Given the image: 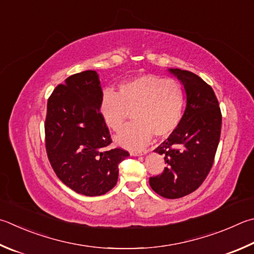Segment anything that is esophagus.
Wrapping results in <instances>:
<instances>
[{
	"instance_id": "34e87169",
	"label": "esophagus",
	"mask_w": 254,
	"mask_h": 254,
	"mask_svg": "<svg viewBox=\"0 0 254 254\" xmlns=\"http://www.w3.org/2000/svg\"><path fill=\"white\" fill-rule=\"evenodd\" d=\"M147 150H144V151H131L130 154L131 156H140V155H145L147 153Z\"/></svg>"
}]
</instances>
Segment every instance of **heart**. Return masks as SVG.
I'll return each instance as SVG.
<instances>
[{"label": "heart", "instance_id": "b5f03b06", "mask_svg": "<svg viewBox=\"0 0 254 254\" xmlns=\"http://www.w3.org/2000/svg\"><path fill=\"white\" fill-rule=\"evenodd\" d=\"M184 93L174 79L154 74L139 75L122 83L119 93L104 91L100 103L101 115L109 128L121 131L133 111L134 122L115 136L117 144L139 150L152 135L164 137L177 128L182 119Z\"/></svg>", "mask_w": 254, "mask_h": 254}]
</instances>
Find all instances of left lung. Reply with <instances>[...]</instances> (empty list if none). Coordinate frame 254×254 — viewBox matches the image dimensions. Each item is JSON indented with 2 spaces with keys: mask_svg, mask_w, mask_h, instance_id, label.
Here are the masks:
<instances>
[{
  "mask_svg": "<svg viewBox=\"0 0 254 254\" xmlns=\"http://www.w3.org/2000/svg\"><path fill=\"white\" fill-rule=\"evenodd\" d=\"M186 92L187 105L177 128L154 152L164 155L167 168L150 178L152 190L167 199L195 191L213 164L222 115L212 87L190 71L168 68Z\"/></svg>",
  "mask_w": 254,
  "mask_h": 254,
  "instance_id": "obj_1",
  "label": "left lung"
}]
</instances>
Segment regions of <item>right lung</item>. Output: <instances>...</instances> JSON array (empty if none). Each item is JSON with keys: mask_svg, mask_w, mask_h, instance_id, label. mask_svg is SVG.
Listing matches in <instances>:
<instances>
[{"mask_svg": "<svg viewBox=\"0 0 254 254\" xmlns=\"http://www.w3.org/2000/svg\"><path fill=\"white\" fill-rule=\"evenodd\" d=\"M103 96L96 71L68 76L48 101L45 145L55 174L79 194L102 195L117 184L119 163L128 152L110 149L109 128L100 112Z\"/></svg>", "mask_w": 254, "mask_h": 254, "instance_id": "add662e5", "label": "right lung"}]
</instances>
